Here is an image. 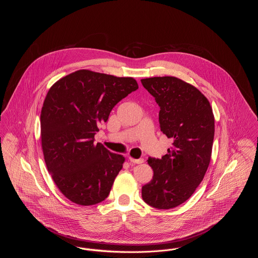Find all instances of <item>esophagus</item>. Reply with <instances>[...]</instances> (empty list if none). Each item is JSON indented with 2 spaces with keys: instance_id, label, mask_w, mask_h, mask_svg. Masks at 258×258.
Returning a JSON list of instances; mask_svg holds the SVG:
<instances>
[{
  "instance_id": "obj_1",
  "label": "esophagus",
  "mask_w": 258,
  "mask_h": 258,
  "mask_svg": "<svg viewBox=\"0 0 258 258\" xmlns=\"http://www.w3.org/2000/svg\"><path fill=\"white\" fill-rule=\"evenodd\" d=\"M129 161L134 164H142L144 162V159H134V158L129 157Z\"/></svg>"
}]
</instances>
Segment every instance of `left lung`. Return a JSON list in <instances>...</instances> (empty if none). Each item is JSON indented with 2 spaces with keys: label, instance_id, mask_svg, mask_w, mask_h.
Listing matches in <instances>:
<instances>
[{
  "label": "left lung",
  "instance_id": "1",
  "mask_svg": "<svg viewBox=\"0 0 258 258\" xmlns=\"http://www.w3.org/2000/svg\"><path fill=\"white\" fill-rule=\"evenodd\" d=\"M160 106L161 131L173 139L162 159L149 158L153 179L142 186L149 206L169 210L184 203L209 168L215 136V116L208 98L175 76L141 79Z\"/></svg>",
  "mask_w": 258,
  "mask_h": 258
}]
</instances>
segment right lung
<instances>
[{"mask_svg":"<svg viewBox=\"0 0 258 258\" xmlns=\"http://www.w3.org/2000/svg\"><path fill=\"white\" fill-rule=\"evenodd\" d=\"M136 89L133 77L88 70L49 88L40 113L41 149L54 184L74 204L92 206L108 197L125 158L95 144L94 135L112 108Z\"/></svg>","mask_w":258,"mask_h":258,"instance_id":"add662e5","label":"right lung"}]
</instances>
